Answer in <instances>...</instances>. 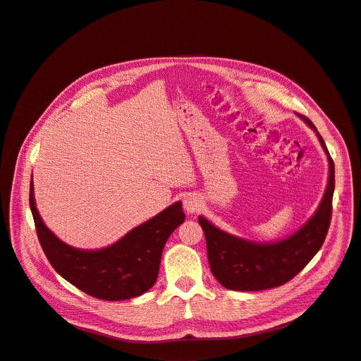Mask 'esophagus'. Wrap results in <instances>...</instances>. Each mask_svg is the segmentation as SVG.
Masks as SVG:
<instances>
[{
  "label": "esophagus",
  "mask_w": 361,
  "mask_h": 361,
  "mask_svg": "<svg viewBox=\"0 0 361 361\" xmlns=\"http://www.w3.org/2000/svg\"><path fill=\"white\" fill-rule=\"evenodd\" d=\"M183 209L188 214H194L201 209V200L195 195H188L183 200Z\"/></svg>",
  "instance_id": "1"
}]
</instances>
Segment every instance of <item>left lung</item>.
<instances>
[{
    "mask_svg": "<svg viewBox=\"0 0 361 361\" xmlns=\"http://www.w3.org/2000/svg\"><path fill=\"white\" fill-rule=\"evenodd\" d=\"M319 137L329 161V180L320 206L295 234L272 243H257L228 234L203 216L198 222L204 231L210 271L229 290L256 292L279 287L307 267L323 246L330 226L331 198L335 191V166L315 126L298 114Z\"/></svg>",
    "mask_w": 361,
    "mask_h": 361,
    "instance_id": "1",
    "label": "left lung"
}]
</instances>
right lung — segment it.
<instances>
[{
    "instance_id": "obj_1",
    "label": "right lung",
    "mask_w": 361,
    "mask_h": 361,
    "mask_svg": "<svg viewBox=\"0 0 361 361\" xmlns=\"http://www.w3.org/2000/svg\"><path fill=\"white\" fill-rule=\"evenodd\" d=\"M30 206L39 244L56 272L81 292L104 300L132 299L148 292L157 281L166 241L185 221L182 203L178 201L111 246L82 250L57 238L42 222L32 180Z\"/></svg>"
}]
</instances>
